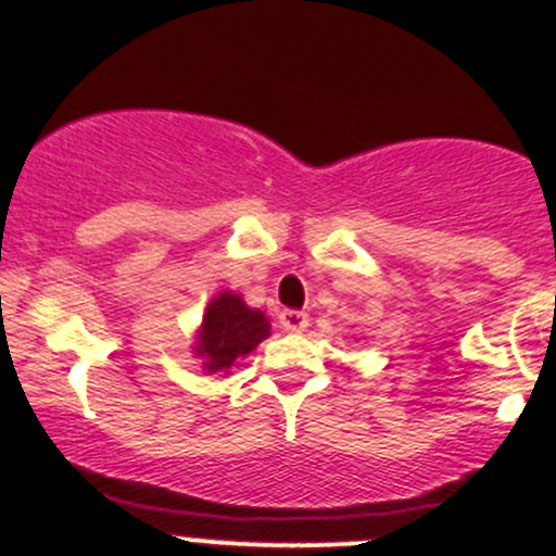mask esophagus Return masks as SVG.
<instances>
[{
	"label": "esophagus",
	"instance_id": "34e87169",
	"mask_svg": "<svg viewBox=\"0 0 556 556\" xmlns=\"http://www.w3.org/2000/svg\"><path fill=\"white\" fill-rule=\"evenodd\" d=\"M279 325H282V330H288V333H301V330L309 325V314L299 309H285L279 312Z\"/></svg>",
	"mask_w": 556,
	"mask_h": 556
}]
</instances>
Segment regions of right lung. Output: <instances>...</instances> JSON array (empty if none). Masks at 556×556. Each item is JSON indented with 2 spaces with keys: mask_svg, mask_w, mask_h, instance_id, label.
Segmentation results:
<instances>
[{
  "mask_svg": "<svg viewBox=\"0 0 556 556\" xmlns=\"http://www.w3.org/2000/svg\"><path fill=\"white\" fill-rule=\"evenodd\" d=\"M266 314L250 309L239 295L220 293L206 306L204 325L199 333V355L206 357V371H223L231 368L237 357L255 350L268 336Z\"/></svg>",
  "mask_w": 556,
  "mask_h": 556,
  "instance_id": "obj_1",
  "label": "right lung"
}]
</instances>
